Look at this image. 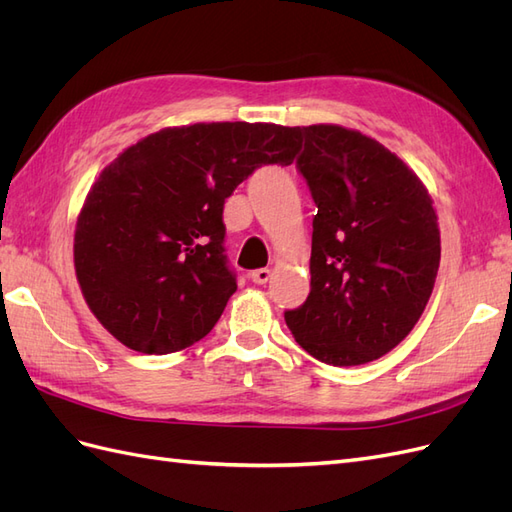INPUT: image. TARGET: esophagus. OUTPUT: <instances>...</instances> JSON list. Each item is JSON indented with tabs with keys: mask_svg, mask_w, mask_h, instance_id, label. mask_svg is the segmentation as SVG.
<instances>
[{
	"mask_svg": "<svg viewBox=\"0 0 512 512\" xmlns=\"http://www.w3.org/2000/svg\"><path fill=\"white\" fill-rule=\"evenodd\" d=\"M250 277H252L254 284H267L269 277H271V271L269 269H256V271L250 273Z\"/></svg>",
	"mask_w": 512,
	"mask_h": 512,
	"instance_id": "1",
	"label": "esophagus"
}]
</instances>
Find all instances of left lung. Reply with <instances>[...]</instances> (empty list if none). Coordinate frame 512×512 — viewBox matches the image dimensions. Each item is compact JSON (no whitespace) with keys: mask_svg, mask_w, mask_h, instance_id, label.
Instances as JSON below:
<instances>
[{"mask_svg":"<svg viewBox=\"0 0 512 512\" xmlns=\"http://www.w3.org/2000/svg\"><path fill=\"white\" fill-rule=\"evenodd\" d=\"M301 132L297 168L318 207L312 290L284 318L314 359L365 365L425 312L440 267L438 215L423 181L376 138L333 123Z\"/></svg>","mask_w":512,"mask_h":512,"instance_id":"left-lung-1","label":"left lung"}]
</instances>
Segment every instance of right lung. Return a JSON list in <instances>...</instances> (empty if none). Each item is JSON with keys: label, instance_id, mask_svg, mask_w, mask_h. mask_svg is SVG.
Instances as JSON below:
<instances>
[{"label": "right lung", "instance_id": "right-lung-1", "mask_svg": "<svg viewBox=\"0 0 512 512\" xmlns=\"http://www.w3.org/2000/svg\"><path fill=\"white\" fill-rule=\"evenodd\" d=\"M301 128L194 123L141 138L108 164L74 230V269L102 327L123 346L196 344L237 290L224 254L226 198L262 164L288 166Z\"/></svg>", "mask_w": 512, "mask_h": 512}]
</instances>
